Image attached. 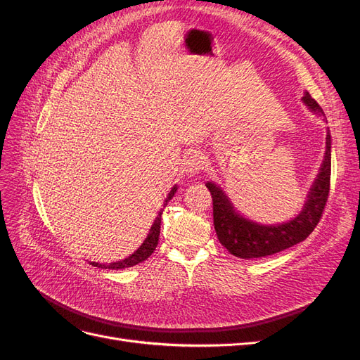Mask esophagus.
<instances>
[{
    "instance_id": "34e87169",
    "label": "esophagus",
    "mask_w": 360,
    "mask_h": 360,
    "mask_svg": "<svg viewBox=\"0 0 360 360\" xmlns=\"http://www.w3.org/2000/svg\"><path fill=\"white\" fill-rule=\"evenodd\" d=\"M184 168H186V172L191 174V176H197L205 168V158L198 151H193L184 160Z\"/></svg>"
}]
</instances>
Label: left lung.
<instances>
[{"label":"left lung","instance_id":"left-lung-1","mask_svg":"<svg viewBox=\"0 0 360 360\" xmlns=\"http://www.w3.org/2000/svg\"><path fill=\"white\" fill-rule=\"evenodd\" d=\"M303 103L320 117H324L321 106L315 102L309 93H304ZM324 122H328L324 117ZM326 135V156L320 174L315 179L308 201L304 204L300 214L292 221L281 225H259L245 219L238 214L226 195L219 186L209 181L205 183L207 189L212 193L213 200V225L217 238L228 249V252L238 258H261L281 252L303 242L320 222L326 202L330 191V134L329 127Z\"/></svg>","mask_w":360,"mask_h":360}]
</instances>
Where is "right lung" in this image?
<instances>
[{
    "label": "right lung",
    "instance_id": "add662e5",
    "mask_svg": "<svg viewBox=\"0 0 360 360\" xmlns=\"http://www.w3.org/2000/svg\"><path fill=\"white\" fill-rule=\"evenodd\" d=\"M176 191H177V186H174V188L171 189V192L168 193V197H167L165 204H163V207H165L167 202L174 197V193H176ZM162 212H163V210L159 212V214H158V217H156V221H155L153 226H151V230H150L147 238L144 240V243L141 245V246L138 248V250H135V252H134L132 255L124 258V259H122V261H117V263H111V264H99V263H93V261H91L90 264L94 266V267H101V269L118 270V269L132 267V266H136V264H139V263H143L144 259H147L151 254H153V250H155L156 246H158L159 234H160V217H162Z\"/></svg>",
    "mask_w": 360,
    "mask_h": 360
}]
</instances>
